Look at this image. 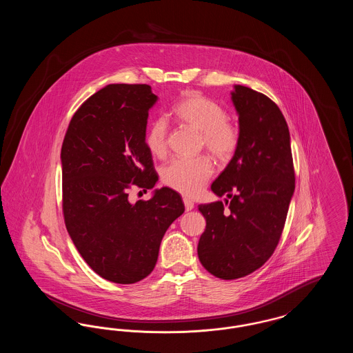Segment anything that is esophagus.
Listing matches in <instances>:
<instances>
[{
    "label": "esophagus",
    "mask_w": 353,
    "mask_h": 353,
    "mask_svg": "<svg viewBox=\"0 0 353 353\" xmlns=\"http://www.w3.org/2000/svg\"><path fill=\"white\" fill-rule=\"evenodd\" d=\"M183 200H184L185 210H186V212H189V210H192V209L194 208V202L192 201L190 199L184 197Z\"/></svg>",
    "instance_id": "esophagus-1"
}]
</instances>
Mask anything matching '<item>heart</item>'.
Wrapping results in <instances>:
<instances>
[{"instance_id":"obj_1","label":"heart","mask_w":353,"mask_h":353,"mask_svg":"<svg viewBox=\"0 0 353 353\" xmlns=\"http://www.w3.org/2000/svg\"><path fill=\"white\" fill-rule=\"evenodd\" d=\"M173 115L179 123L200 132L201 145L216 159L223 160L234 153L239 131L217 101L199 92H188L173 107ZM168 121L164 118L152 120L144 136L147 150L156 157H164L168 151ZM213 174L209 159L200 156L193 159H174L161 170V179L169 188L194 196Z\"/></svg>"}]
</instances>
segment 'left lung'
Returning <instances> with one entry per match:
<instances>
[{"label":"left lung","instance_id":"1","mask_svg":"<svg viewBox=\"0 0 353 353\" xmlns=\"http://www.w3.org/2000/svg\"><path fill=\"white\" fill-rule=\"evenodd\" d=\"M239 125L233 159L213 181L219 197L199 205L206 228L197 246L202 266L221 279L259 269L275 250L295 190L290 131L279 107L266 95L235 84Z\"/></svg>","mask_w":353,"mask_h":353}]
</instances>
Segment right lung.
Returning a JSON list of instances; mask_svg holds the SVG:
<instances>
[{
  "mask_svg": "<svg viewBox=\"0 0 353 353\" xmlns=\"http://www.w3.org/2000/svg\"><path fill=\"white\" fill-rule=\"evenodd\" d=\"M157 99L148 84L105 85L74 114L61 151L70 238L91 269L120 285L151 274L163 236L185 210L167 186L148 201L128 199L130 189H152L159 180L144 143Z\"/></svg>",
  "mask_w": 353,
  "mask_h": 353,
  "instance_id": "right-lung-1",
  "label": "right lung"
}]
</instances>
